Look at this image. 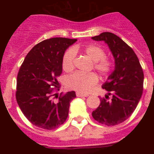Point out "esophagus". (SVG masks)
Instances as JSON below:
<instances>
[{"mask_svg":"<svg viewBox=\"0 0 154 154\" xmlns=\"http://www.w3.org/2000/svg\"><path fill=\"white\" fill-rule=\"evenodd\" d=\"M76 96H78V97H87V96H89L88 94H83L81 93V92H76Z\"/></svg>","mask_w":154,"mask_h":154,"instance_id":"34e87169","label":"esophagus"}]
</instances>
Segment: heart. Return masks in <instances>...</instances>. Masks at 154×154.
Returning <instances> with one entry per match:
<instances>
[{
  "label": "heart",
  "instance_id": "obj_1",
  "mask_svg": "<svg viewBox=\"0 0 154 154\" xmlns=\"http://www.w3.org/2000/svg\"><path fill=\"white\" fill-rule=\"evenodd\" d=\"M81 50L84 54L93 61L94 69L102 76H106L111 72L113 66L112 60L106 57L105 51L100 46L90 45L83 48L74 47L67 50L62 57V69L65 72H70L74 68V59L75 51ZM98 78L95 73H84L77 72L66 79V85L69 89L82 93L89 92L92 87L97 83Z\"/></svg>",
  "mask_w": 154,
  "mask_h": 154
}]
</instances>
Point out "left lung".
<instances>
[{"mask_svg": "<svg viewBox=\"0 0 154 154\" xmlns=\"http://www.w3.org/2000/svg\"><path fill=\"white\" fill-rule=\"evenodd\" d=\"M92 39L104 42L115 61L113 72L102 85L108 91V95L106 99H100V104L92 112V117L106 126L119 124L130 117L140 100L143 72L135 52L117 35L103 32ZM110 94L112 98L108 100Z\"/></svg>", "mask_w": 154, "mask_h": 154, "instance_id": "obj_1", "label": "left lung"}]
</instances>
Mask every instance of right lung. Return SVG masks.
I'll use <instances>...</instances> for the list:
<instances>
[{
    "instance_id": "obj_1",
    "label": "right lung",
    "mask_w": 154,
    "mask_h": 154,
    "mask_svg": "<svg viewBox=\"0 0 154 154\" xmlns=\"http://www.w3.org/2000/svg\"><path fill=\"white\" fill-rule=\"evenodd\" d=\"M77 39L52 38L32 48L24 58L17 78L16 99L24 116L35 126L54 130L65 123L70 103L76 97L68 92L53 101L54 87L58 90L56 78L62 72L65 51Z\"/></svg>"
}]
</instances>
